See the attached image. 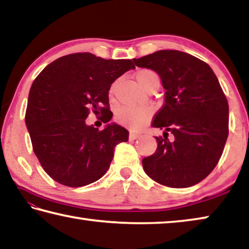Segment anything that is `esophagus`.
<instances>
[{
	"mask_svg": "<svg viewBox=\"0 0 249 249\" xmlns=\"http://www.w3.org/2000/svg\"><path fill=\"white\" fill-rule=\"evenodd\" d=\"M141 136V134L140 133H136V132H134V130H129V140L130 141H135V140H137L138 137Z\"/></svg>",
	"mask_w": 249,
	"mask_h": 249,
	"instance_id": "esophagus-1",
	"label": "esophagus"
}]
</instances>
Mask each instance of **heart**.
I'll return each mask as SVG.
<instances>
[{
  "label": "heart",
  "instance_id": "b5f03b06",
  "mask_svg": "<svg viewBox=\"0 0 249 249\" xmlns=\"http://www.w3.org/2000/svg\"><path fill=\"white\" fill-rule=\"evenodd\" d=\"M136 80L142 90L151 84H159V75L150 69H142L136 73ZM115 86L113 84L109 93H113ZM151 112L147 107H122L115 113V120L121 124H126L137 128L150 119Z\"/></svg>",
  "mask_w": 249,
  "mask_h": 249
}]
</instances>
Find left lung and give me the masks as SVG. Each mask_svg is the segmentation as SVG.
<instances>
[{
    "label": "left lung",
    "mask_w": 249,
    "mask_h": 249,
    "mask_svg": "<svg viewBox=\"0 0 249 249\" xmlns=\"http://www.w3.org/2000/svg\"><path fill=\"white\" fill-rule=\"evenodd\" d=\"M133 61L156 71L166 90L151 124L163 134L156 137L155 154L142 159L145 172L166 187L199 183L217 165L229 136V103L215 73L179 50H159Z\"/></svg>",
    "instance_id": "left-lung-1"
}]
</instances>
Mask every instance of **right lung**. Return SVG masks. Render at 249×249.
Wrapping results in <instances>:
<instances>
[{"label": "right lung", "instance_id": "obj_1", "mask_svg": "<svg viewBox=\"0 0 249 249\" xmlns=\"http://www.w3.org/2000/svg\"><path fill=\"white\" fill-rule=\"evenodd\" d=\"M130 69L129 59L77 53L56 59L34 80L25 122L34 153L54 181L71 188L94 182L107 171L115 146L128 141L120 125L99 130L86 120L91 111L107 114L111 84Z\"/></svg>", "mask_w": 249, "mask_h": 249}]
</instances>
